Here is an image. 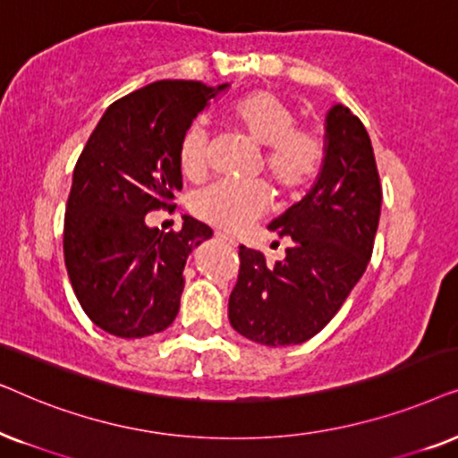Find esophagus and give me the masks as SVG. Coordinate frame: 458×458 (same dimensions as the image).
<instances>
[{"mask_svg":"<svg viewBox=\"0 0 458 458\" xmlns=\"http://www.w3.org/2000/svg\"><path fill=\"white\" fill-rule=\"evenodd\" d=\"M216 241L217 242H222V245H228V247H236L239 245V242H236L234 239H230V236H225V234H216Z\"/></svg>","mask_w":458,"mask_h":458,"instance_id":"1","label":"esophagus"}]
</instances>
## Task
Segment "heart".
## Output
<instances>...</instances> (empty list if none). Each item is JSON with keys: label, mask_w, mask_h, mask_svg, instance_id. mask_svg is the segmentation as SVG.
<instances>
[{"label": "heart", "mask_w": 458, "mask_h": 458, "mask_svg": "<svg viewBox=\"0 0 458 458\" xmlns=\"http://www.w3.org/2000/svg\"><path fill=\"white\" fill-rule=\"evenodd\" d=\"M230 114L255 144L264 146L261 165L280 194L295 197L312 184L322 167L325 144L314 130L295 125V108L283 96L272 89H253L234 102ZM180 167L191 180L207 172L203 125H192L182 138ZM267 203V191L259 182H216L200 188L191 207L200 222L234 234L264 216Z\"/></svg>", "instance_id": "obj_1"}]
</instances>
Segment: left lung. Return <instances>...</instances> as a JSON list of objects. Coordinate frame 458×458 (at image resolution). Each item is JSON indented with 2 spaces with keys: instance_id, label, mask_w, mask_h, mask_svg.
Wrapping results in <instances>:
<instances>
[{
  "instance_id": "1",
  "label": "left lung",
  "mask_w": 458,
  "mask_h": 458,
  "mask_svg": "<svg viewBox=\"0 0 458 458\" xmlns=\"http://www.w3.org/2000/svg\"><path fill=\"white\" fill-rule=\"evenodd\" d=\"M325 158L312 191L267 225L291 236L274 266L239 247L230 325L261 345H297L322 331L367 270L381 216V182L362 121L344 105L325 121Z\"/></svg>"
}]
</instances>
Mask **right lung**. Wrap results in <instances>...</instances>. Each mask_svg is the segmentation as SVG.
<instances>
[{"label": "right lung", "instance_id": "1", "mask_svg": "<svg viewBox=\"0 0 458 458\" xmlns=\"http://www.w3.org/2000/svg\"><path fill=\"white\" fill-rule=\"evenodd\" d=\"M225 88L163 79L131 91L106 108L79 155L64 264L83 312L102 331L148 337L178 316L188 255L213 233L191 216L178 233H158L146 213L175 207L182 138Z\"/></svg>", "mask_w": 458, "mask_h": 458}]
</instances>
